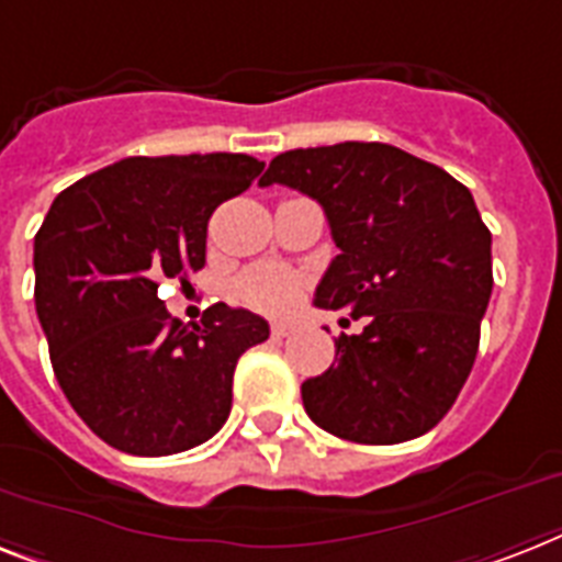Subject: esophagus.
I'll use <instances>...</instances> for the list:
<instances>
[{"instance_id":"obj_1","label":"esophagus","mask_w":562,"mask_h":562,"mask_svg":"<svg viewBox=\"0 0 562 562\" xmlns=\"http://www.w3.org/2000/svg\"><path fill=\"white\" fill-rule=\"evenodd\" d=\"M296 328L291 326V323H273L271 326V335L273 337H289V335H294Z\"/></svg>"}]
</instances>
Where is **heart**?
Here are the masks:
<instances>
[{"label": "heart", "instance_id": "b5f03b06", "mask_svg": "<svg viewBox=\"0 0 562 562\" xmlns=\"http://www.w3.org/2000/svg\"><path fill=\"white\" fill-rule=\"evenodd\" d=\"M239 294L259 312L285 314L300 300V277L280 266L254 268L239 280Z\"/></svg>", "mask_w": 562, "mask_h": 562}]
</instances>
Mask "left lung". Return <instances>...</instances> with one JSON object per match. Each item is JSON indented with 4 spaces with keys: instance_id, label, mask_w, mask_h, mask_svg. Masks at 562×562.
<instances>
[{
    "instance_id": "left-lung-1",
    "label": "left lung",
    "mask_w": 562,
    "mask_h": 562,
    "mask_svg": "<svg viewBox=\"0 0 562 562\" xmlns=\"http://www.w3.org/2000/svg\"><path fill=\"white\" fill-rule=\"evenodd\" d=\"M259 184L321 204L340 254L314 305L363 321L303 384L308 418L358 445L432 430L471 375L494 289L491 231L471 190L404 149L360 140L277 155Z\"/></svg>"
}]
</instances>
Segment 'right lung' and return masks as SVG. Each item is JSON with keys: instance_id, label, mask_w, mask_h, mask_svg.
I'll return each instance as SVG.
<instances>
[{"instance_id": "add662e5", "label": "right lung", "mask_w": 562, "mask_h": 562, "mask_svg": "<svg viewBox=\"0 0 562 562\" xmlns=\"http://www.w3.org/2000/svg\"><path fill=\"white\" fill-rule=\"evenodd\" d=\"M266 164L241 153L123 158L54 199L34 236L36 317L68 404L132 456H170L222 430L254 312L210 305L176 321L158 285L204 268L207 222Z\"/></svg>"}]
</instances>
